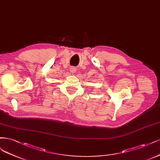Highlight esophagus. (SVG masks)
I'll list each match as a JSON object with an SVG mask.
<instances>
[{
	"mask_svg": "<svg viewBox=\"0 0 160 160\" xmlns=\"http://www.w3.org/2000/svg\"><path fill=\"white\" fill-rule=\"evenodd\" d=\"M70 72L71 73H74L76 72V67L71 66L70 68Z\"/></svg>",
	"mask_w": 160,
	"mask_h": 160,
	"instance_id": "34e87169",
	"label": "esophagus"
}]
</instances>
